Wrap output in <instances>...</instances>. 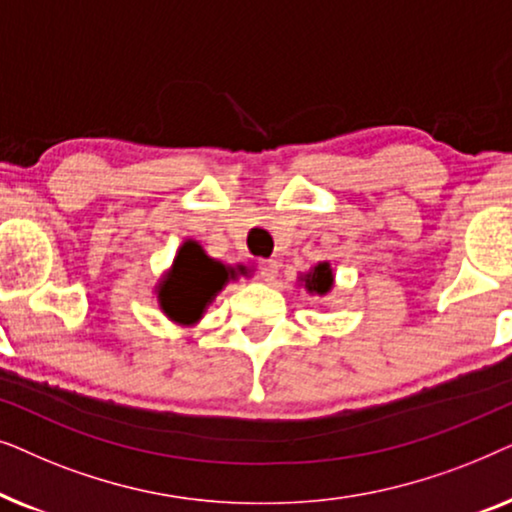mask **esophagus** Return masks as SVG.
I'll use <instances>...</instances> for the list:
<instances>
[{
  "instance_id": "34e87169",
  "label": "esophagus",
  "mask_w": 512,
  "mask_h": 512,
  "mask_svg": "<svg viewBox=\"0 0 512 512\" xmlns=\"http://www.w3.org/2000/svg\"><path fill=\"white\" fill-rule=\"evenodd\" d=\"M277 272H279V263L275 261V258L258 261V275H261V279H265V282H272V279L277 277Z\"/></svg>"
}]
</instances>
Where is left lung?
<instances>
[{
    "label": "left lung",
    "instance_id": "left-lung-1",
    "mask_svg": "<svg viewBox=\"0 0 512 512\" xmlns=\"http://www.w3.org/2000/svg\"><path fill=\"white\" fill-rule=\"evenodd\" d=\"M305 289L310 293H317V296H326L328 291L333 289V270L331 263H317L314 268L303 277Z\"/></svg>",
    "mask_w": 512,
    "mask_h": 512
}]
</instances>
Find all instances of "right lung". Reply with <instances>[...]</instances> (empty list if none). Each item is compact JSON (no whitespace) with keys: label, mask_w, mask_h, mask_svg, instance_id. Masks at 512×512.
<instances>
[{"label":"right lung","mask_w":512,"mask_h":512,"mask_svg":"<svg viewBox=\"0 0 512 512\" xmlns=\"http://www.w3.org/2000/svg\"><path fill=\"white\" fill-rule=\"evenodd\" d=\"M233 277L235 270H230L228 275L226 265L209 258L198 242L188 240L179 247L172 270L158 286L160 310L177 324L193 326L205 314L216 293Z\"/></svg>","instance_id":"1"}]
</instances>
